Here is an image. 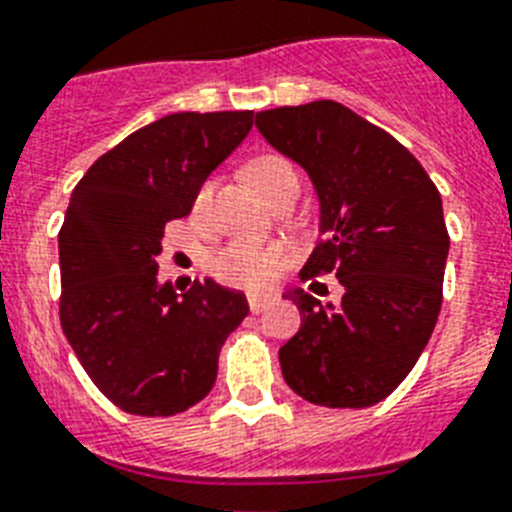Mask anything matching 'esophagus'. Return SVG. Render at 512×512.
<instances>
[{
    "label": "esophagus",
    "mask_w": 512,
    "mask_h": 512,
    "mask_svg": "<svg viewBox=\"0 0 512 512\" xmlns=\"http://www.w3.org/2000/svg\"><path fill=\"white\" fill-rule=\"evenodd\" d=\"M268 305H271L268 295H249V311L252 313H263Z\"/></svg>",
    "instance_id": "esophagus-1"
}]
</instances>
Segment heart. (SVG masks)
<instances>
[{"label": "heart", "instance_id": "obj_1", "mask_svg": "<svg viewBox=\"0 0 512 512\" xmlns=\"http://www.w3.org/2000/svg\"><path fill=\"white\" fill-rule=\"evenodd\" d=\"M252 177H255L257 188L271 196L281 183H287L289 177H297L295 167L281 159V156H260L252 164ZM215 196V180H207L196 193V215H204L212 204ZM281 268V255L271 247H260V244H249V241H239L217 257L215 271L217 276L228 284L236 287H265L271 284L273 276Z\"/></svg>", "mask_w": 512, "mask_h": 512}]
</instances>
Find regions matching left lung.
<instances>
[{"instance_id":"1","label":"left lung","mask_w":512,"mask_h":512,"mask_svg":"<svg viewBox=\"0 0 512 512\" xmlns=\"http://www.w3.org/2000/svg\"><path fill=\"white\" fill-rule=\"evenodd\" d=\"M255 124L308 172L319 199L321 244L300 276L335 273L342 284L337 305L289 289L303 319L279 348L281 374L311 404H380L412 372L441 311V193L393 135L335 100L260 111Z\"/></svg>"}]
</instances>
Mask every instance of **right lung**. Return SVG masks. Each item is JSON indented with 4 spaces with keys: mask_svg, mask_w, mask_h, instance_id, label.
Wrapping results in <instances>:
<instances>
[{
    "mask_svg": "<svg viewBox=\"0 0 512 512\" xmlns=\"http://www.w3.org/2000/svg\"><path fill=\"white\" fill-rule=\"evenodd\" d=\"M255 111H180L140 127L76 183L60 249V327L108 401L172 417L207 396L247 297L212 279L177 295L159 279L164 225L193 209Z\"/></svg>",
    "mask_w": 512,
    "mask_h": 512,
    "instance_id": "right-lung-1",
    "label": "right lung"
}]
</instances>
